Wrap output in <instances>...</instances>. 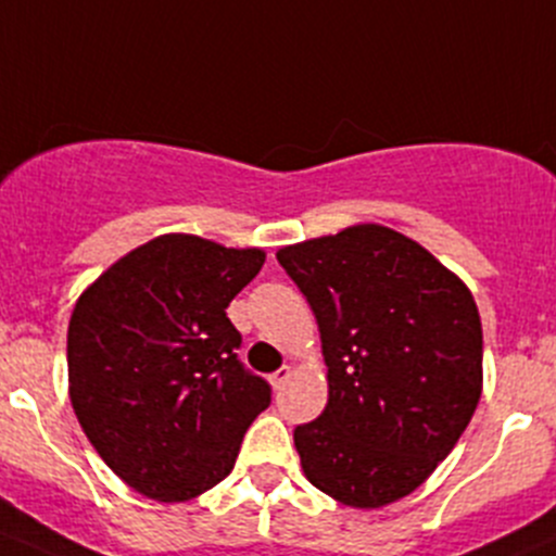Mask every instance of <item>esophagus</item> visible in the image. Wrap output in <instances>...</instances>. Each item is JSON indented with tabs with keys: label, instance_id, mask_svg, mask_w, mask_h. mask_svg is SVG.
I'll return each mask as SVG.
<instances>
[{
	"label": "esophagus",
	"instance_id": "esophagus-1",
	"mask_svg": "<svg viewBox=\"0 0 556 556\" xmlns=\"http://www.w3.org/2000/svg\"><path fill=\"white\" fill-rule=\"evenodd\" d=\"M290 377H293V371H290V366H282L277 374H271V377H268V382H271L274 390H282V387L288 384Z\"/></svg>",
	"mask_w": 556,
	"mask_h": 556
}]
</instances>
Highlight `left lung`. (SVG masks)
Masks as SVG:
<instances>
[{
	"mask_svg": "<svg viewBox=\"0 0 556 556\" xmlns=\"http://www.w3.org/2000/svg\"><path fill=\"white\" fill-rule=\"evenodd\" d=\"M317 317L328 403L295 428L304 476L350 508L412 495L468 428L484 384L468 285L379 223L279 247Z\"/></svg>",
	"mask_w": 556,
	"mask_h": 556,
	"instance_id": "1",
	"label": "left lung"
}]
</instances>
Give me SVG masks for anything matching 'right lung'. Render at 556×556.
Wrapping results in <instances>:
<instances>
[{
    "label": "right lung",
    "mask_w": 556,
    "mask_h": 556,
    "mask_svg": "<svg viewBox=\"0 0 556 556\" xmlns=\"http://www.w3.org/2000/svg\"><path fill=\"white\" fill-rule=\"evenodd\" d=\"M261 247L164 233L117 257L77 299L66 333L83 433L134 492L185 503L233 470L271 390L237 361L226 317Z\"/></svg>",
    "instance_id": "1"
}]
</instances>
